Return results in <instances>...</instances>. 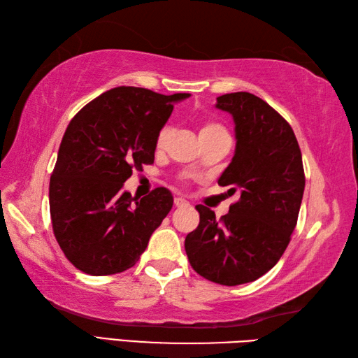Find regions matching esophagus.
<instances>
[{
	"label": "esophagus",
	"instance_id": "34e87169",
	"mask_svg": "<svg viewBox=\"0 0 358 358\" xmlns=\"http://www.w3.org/2000/svg\"><path fill=\"white\" fill-rule=\"evenodd\" d=\"M173 204L177 208H185V206H189V201H186L185 199H181V196H175Z\"/></svg>",
	"mask_w": 358,
	"mask_h": 358
}]
</instances>
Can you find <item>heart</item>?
<instances>
[{
    "label": "heart",
    "mask_w": 358,
    "mask_h": 358,
    "mask_svg": "<svg viewBox=\"0 0 358 358\" xmlns=\"http://www.w3.org/2000/svg\"><path fill=\"white\" fill-rule=\"evenodd\" d=\"M171 132H172V129L169 126H163L162 129H159L158 134H157V140H155L157 150L164 149L167 141H169ZM218 134H227V132H226L224 126L217 123V121H203V123L199 127L200 140L208 138V136H212V135H218Z\"/></svg>",
    "instance_id": "heart-1"
}]
</instances>
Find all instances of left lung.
Wrapping results in <instances>:
<instances>
[{
	"label": "left lung",
	"instance_id": "1",
	"mask_svg": "<svg viewBox=\"0 0 358 358\" xmlns=\"http://www.w3.org/2000/svg\"><path fill=\"white\" fill-rule=\"evenodd\" d=\"M217 108L235 121V155L218 178L240 192L220 220L199 204L200 224L187 234L185 249L196 273L224 286L264 275L283 255L296 226L305 192L301 150L280 113L249 92L217 98Z\"/></svg>",
	"mask_w": 358,
	"mask_h": 358
}]
</instances>
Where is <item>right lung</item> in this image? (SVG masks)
Instances as JSON below:
<instances>
[{
	"mask_svg": "<svg viewBox=\"0 0 358 358\" xmlns=\"http://www.w3.org/2000/svg\"><path fill=\"white\" fill-rule=\"evenodd\" d=\"M189 94L162 95L120 86L86 104L59 144L49 185L52 227L75 268L112 275L138 262L152 232L172 209L157 187L140 201L123 192L132 171L154 163L157 134Z\"/></svg>",
	"mask_w": 358,
	"mask_h": 358,
	"instance_id": "right-lung-1",
	"label": "right lung"
}]
</instances>
